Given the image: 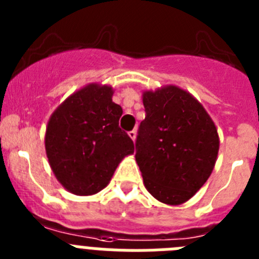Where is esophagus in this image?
Wrapping results in <instances>:
<instances>
[{
	"label": "esophagus",
	"mask_w": 259,
	"mask_h": 259,
	"mask_svg": "<svg viewBox=\"0 0 259 259\" xmlns=\"http://www.w3.org/2000/svg\"><path fill=\"white\" fill-rule=\"evenodd\" d=\"M128 135H130V137H131L132 140H136V135H137V131L136 130H132V131H130L128 132Z\"/></svg>",
	"instance_id": "1"
}]
</instances>
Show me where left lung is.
<instances>
[{
	"mask_svg": "<svg viewBox=\"0 0 259 259\" xmlns=\"http://www.w3.org/2000/svg\"><path fill=\"white\" fill-rule=\"evenodd\" d=\"M145 119L136 137V162L153 197L188 201L209 179L219 150L214 122L202 105L175 85L143 95Z\"/></svg>",
	"mask_w": 259,
	"mask_h": 259,
	"instance_id": "1",
	"label": "left lung"
}]
</instances>
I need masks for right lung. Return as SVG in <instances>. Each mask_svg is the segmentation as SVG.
I'll use <instances>...</instances> for the list:
<instances>
[{
  "instance_id": "obj_1",
  "label": "right lung",
  "mask_w": 259,
  "mask_h": 259,
  "mask_svg": "<svg viewBox=\"0 0 259 259\" xmlns=\"http://www.w3.org/2000/svg\"><path fill=\"white\" fill-rule=\"evenodd\" d=\"M113 88L89 84L50 116L45 149L53 172L68 192L89 196L109 184L119 162L135 150L119 127L123 110Z\"/></svg>"
}]
</instances>
